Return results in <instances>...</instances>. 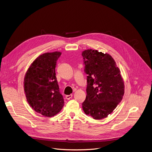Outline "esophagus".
Listing matches in <instances>:
<instances>
[{"label": "esophagus", "mask_w": 152, "mask_h": 152, "mask_svg": "<svg viewBox=\"0 0 152 152\" xmlns=\"http://www.w3.org/2000/svg\"><path fill=\"white\" fill-rule=\"evenodd\" d=\"M72 96H73V95L72 94H69V95H66V99H67V100H69L70 99H71L72 97Z\"/></svg>", "instance_id": "1"}]
</instances>
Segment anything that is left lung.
<instances>
[{
  "label": "left lung",
  "instance_id": "obj_1",
  "mask_svg": "<svg viewBox=\"0 0 152 152\" xmlns=\"http://www.w3.org/2000/svg\"><path fill=\"white\" fill-rule=\"evenodd\" d=\"M82 55L87 74V95L82 108L94 119H102L113 112L124 95L121 70L108 53L88 49Z\"/></svg>",
  "mask_w": 152,
  "mask_h": 152
}]
</instances>
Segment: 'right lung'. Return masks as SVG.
I'll return each instance as SVG.
<instances>
[{"label": "right lung", "instance_id": "1", "mask_svg": "<svg viewBox=\"0 0 152 152\" xmlns=\"http://www.w3.org/2000/svg\"><path fill=\"white\" fill-rule=\"evenodd\" d=\"M60 52L45 53L31 64L24 78V91L28 103L37 113L48 118L60 112L64 99L56 77Z\"/></svg>", "mask_w": 152, "mask_h": 152}]
</instances>
